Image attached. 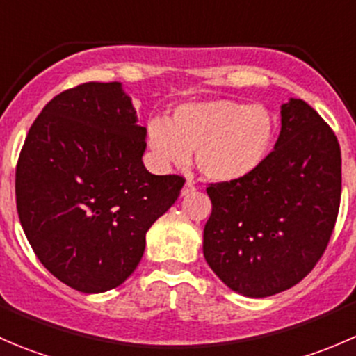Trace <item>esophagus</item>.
<instances>
[{
  "instance_id": "obj_1",
  "label": "esophagus",
  "mask_w": 356,
  "mask_h": 356,
  "mask_svg": "<svg viewBox=\"0 0 356 356\" xmlns=\"http://www.w3.org/2000/svg\"><path fill=\"white\" fill-rule=\"evenodd\" d=\"M195 191H196V186L193 184L191 181H188L184 184V188H182V196H189L191 193H195Z\"/></svg>"
}]
</instances>
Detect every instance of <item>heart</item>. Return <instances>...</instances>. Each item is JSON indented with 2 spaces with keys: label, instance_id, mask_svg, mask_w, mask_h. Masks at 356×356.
<instances>
[{
  "label": "heart",
  "instance_id": "heart-1",
  "mask_svg": "<svg viewBox=\"0 0 356 356\" xmlns=\"http://www.w3.org/2000/svg\"><path fill=\"white\" fill-rule=\"evenodd\" d=\"M275 139V120L268 110L232 99L184 103L170 124L153 118L148 141L163 163L184 165L196 149L201 174L220 182L238 181L257 170Z\"/></svg>",
  "mask_w": 356,
  "mask_h": 356
}]
</instances>
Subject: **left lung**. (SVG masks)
I'll use <instances>...</instances> for the list:
<instances>
[{
  "label": "left lung",
  "mask_w": 356,
  "mask_h": 356,
  "mask_svg": "<svg viewBox=\"0 0 356 356\" xmlns=\"http://www.w3.org/2000/svg\"><path fill=\"white\" fill-rule=\"evenodd\" d=\"M281 134L264 163L238 181L208 184L203 254L236 293L293 288L324 254L341 201V148L303 99L281 108Z\"/></svg>",
  "instance_id": "left-lung-1"
}]
</instances>
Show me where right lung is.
<instances>
[{
    "instance_id": "add662e5",
    "label": "right lung",
    "mask_w": 356,
    "mask_h": 356,
    "mask_svg": "<svg viewBox=\"0 0 356 356\" xmlns=\"http://www.w3.org/2000/svg\"><path fill=\"white\" fill-rule=\"evenodd\" d=\"M145 138L120 82L60 92L29 129L17 211L35 257L63 284L120 286L141 261L148 229L181 195L182 175L145 168Z\"/></svg>"
}]
</instances>
